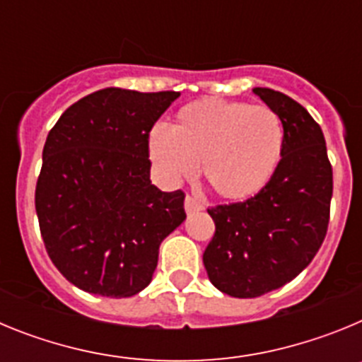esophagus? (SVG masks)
Returning a JSON list of instances; mask_svg holds the SVG:
<instances>
[{"instance_id": "esophagus-1", "label": "esophagus", "mask_w": 362, "mask_h": 362, "mask_svg": "<svg viewBox=\"0 0 362 362\" xmlns=\"http://www.w3.org/2000/svg\"><path fill=\"white\" fill-rule=\"evenodd\" d=\"M204 206L199 203L197 199H194L192 196H187L185 197V210H187V214H192V212H199V210H203Z\"/></svg>"}]
</instances>
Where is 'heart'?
Wrapping results in <instances>:
<instances>
[{
    "mask_svg": "<svg viewBox=\"0 0 362 362\" xmlns=\"http://www.w3.org/2000/svg\"><path fill=\"white\" fill-rule=\"evenodd\" d=\"M283 141V123L270 107L203 99L185 105L170 129L150 132L148 156L166 183L192 177L201 165L217 196L245 201L270 183Z\"/></svg>",
    "mask_w": 362,
    "mask_h": 362,
    "instance_id": "obj_1",
    "label": "heart"
}]
</instances>
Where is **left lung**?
<instances>
[{
  "instance_id": "1",
  "label": "left lung",
  "mask_w": 362,
  "mask_h": 362,
  "mask_svg": "<svg viewBox=\"0 0 362 362\" xmlns=\"http://www.w3.org/2000/svg\"><path fill=\"white\" fill-rule=\"evenodd\" d=\"M254 94L283 123V156L259 194L209 209L216 233L203 254L214 286L239 299L281 288L312 263L328 230L334 190L325 136L308 110L272 88Z\"/></svg>"
}]
</instances>
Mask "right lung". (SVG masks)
Wrapping results in <instances>:
<instances>
[{"instance_id": "add662e5", "label": "right lung", "mask_w": 362, "mask_h": 362, "mask_svg": "<svg viewBox=\"0 0 362 362\" xmlns=\"http://www.w3.org/2000/svg\"><path fill=\"white\" fill-rule=\"evenodd\" d=\"M177 98L103 88L66 108L47 136L36 214L47 254L74 286L136 296L163 239L187 219L183 192L150 181L148 134Z\"/></svg>"}]
</instances>
